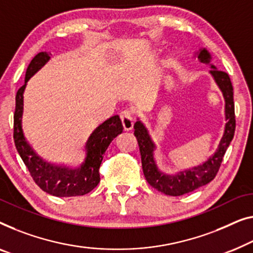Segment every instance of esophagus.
I'll list each match as a JSON object with an SVG mask.
<instances>
[{"label": "esophagus", "instance_id": "34e87169", "mask_svg": "<svg viewBox=\"0 0 253 253\" xmlns=\"http://www.w3.org/2000/svg\"><path fill=\"white\" fill-rule=\"evenodd\" d=\"M121 121H122V126H123V129L126 131H129L133 127V115H132V112L129 111V109H126V111H123L121 113L120 115Z\"/></svg>", "mask_w": 253, "mask_h": 253}]
</instances>
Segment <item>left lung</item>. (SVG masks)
Wrapping results in <instances>:
<instances>
[{
  "label": "left lung",
  "instance_id": "obj_1",
  "mask_svg": "<svg viewBox=\"0 0 253 253\" xmlns=\"http://www.w3.org/2000/svg\"><path fill=\"white\" fill-rule=\"evenodd\" d=\"M197 59L203 64L211 63V54L207 49H201L197 52ZM211 65L210 74L217 83L225 99V119L226 126L218 148L213 155L210 156L203 164L192 169L178 172L175 174H167L160 171L154 159V151L156 146L152 140L148 130L140 120L134 123V135L138 140L141 155L142 171L148 184L159 192L170 196H180L207 185L213 180L220 168L224 155L233 140L235 132V109H234L233 85L227 73L218 71L214 65Z\"/></svg>",
  "mask_w": 253,
  "mask_h": 253
}]
</instances>
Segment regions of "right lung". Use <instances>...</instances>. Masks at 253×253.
I'll return each mask as SVG.
<instances>
[{
  "instance_id": "1",
  "label": "right lung",
  "mask_w": 253,
  "mask_h": 253,
  "mask_svg": "<svg viewBox=\"0 0 253 253\" xmlns=\"http://www.w3.org/2000/svg\"><path fill=\"white\" fill-rule=\"evenodd\" d=\"M50 59V53L40 52L29 63L25 84L17 91L13 115L14 145L36 185L47 194L58 197L85 195L99 184V168L105 152L113 139L122 133L123 126L119 115L112 116L96 127L85 144V159L79 168L54 166L42 160L28 144L23 131L24 91L28 80Z\"/></svg>"
}]
</instances>
